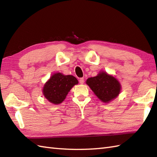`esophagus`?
<instances>
[{"instance_id":"obj_1","label":"esophagus","mask_w":157,"mask_h":157,"mask_svg":"<svg viewBox=\"0 0 157 157\" xmlns=\"http://www.w3.org/2000/svg\"><path fill=\"white\" fill-rule=\"evenodd\" d=\"M79 83H80L81 84H84V78H82L79 79Z\"/></svg>"}]
</instances>
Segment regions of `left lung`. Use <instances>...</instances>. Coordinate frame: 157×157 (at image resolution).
Segmentation results:
<instances>
[{"label":"left lung","instance_id":"obj_1","mask_svg":"<svg viewBox=\"0 0 157 157\" xmlns=\"http://www.w3.org/2000/svg\"><path fill=\"white\" fill-rule=\"evenodd\" d=\"M89 87L103 102H109L117 97L121 91V84L117 79L105 71L86 80Z\"/></svg>","mask_w":157,"mask_h":157}]
</instances>
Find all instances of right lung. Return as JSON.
Returning <instances> with one entry per match:
<instances>
[{
    "instance_id": "1",
    "label": "right lung",
    "mask_w": 157,
    "mask_h": 157,
    "mask_svg": "<svg viewBox=\"0 0 157 157\" xmlns=\"http://www.w3.org/2000/svg\"><path fill=\"white\" fill-rule=\"evenodd\" d=\"M78 84L74 76L61 73L53 74L43 88V94L49 102L55 105L61 103L73 86Z\"/></svg>"
}]
</instances>
